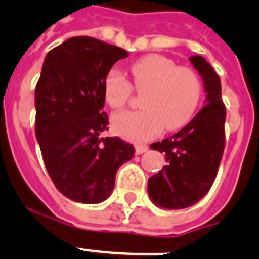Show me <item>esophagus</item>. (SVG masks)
Segmentation results:
<instances>
[{
    "instance_id": "esophagus-1",
    "label": "esophagus",
    "mask_w": 259,
    "mask_h": 259,
    "mask_svg": "<svg viewBox=\"0 0 259 259\" xmlns=\"http://www.w3.org/2000/svg\"><path fill=\"white\" fill-rule=\"evenodd\" d=\"M148 149H149V148H148V145H136V153L137 154L145 153Z\"/></svg>"
}]
</instances>
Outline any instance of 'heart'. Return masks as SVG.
Segmentation results:
<instances>
[{
  "label": "heart",
  "instance_id": "obj_1",
  "mask_svg": "<svg viewBox=\"0 0 259 259\" xmlns=\"http://www.w3.org/2000/svg\"><path fill=\"white\" fill-rule=\"evenodd\" d=\"M133 86L121 71L110 70L103 80L107 105L121 109L133 97V87L141 97L144 109L121 111L111 117L114 133L130 141H148L165 126L177 130L187 125L203 94L197 72L162 55H148L130 67Z\"/></svg>",
  "mask_w": 259,
  "mask_h": 259
}]
</instances>
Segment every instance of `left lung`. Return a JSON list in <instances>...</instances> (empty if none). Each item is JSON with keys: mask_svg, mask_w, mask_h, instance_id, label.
Returning <instances> with one entry per match:
<instances>
[{"mask_svg": "<svg viewBox=\"0 0 259 259\" xmlns=\"http://www.w3.org/2000/svg\"><path fill=\"white\" fill-rule=\"evenodd\" d=\"M189 60L204 82L207 103L180 132L150 145L165 153L166 165L148 180V192L153 203L170 209L193 205L208 192L226 145L221 78L204 58Z\"/></svg>", "mask_w": 259, "mask_h": 259, "instance_id": "1", "label": "left lung"}]
</instances>
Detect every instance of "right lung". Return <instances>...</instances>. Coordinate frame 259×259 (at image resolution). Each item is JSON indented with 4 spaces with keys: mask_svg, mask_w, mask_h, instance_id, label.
Listing matches in <instances>:
<instances>
[{
    "mask_svg": "<svg viewBox=\"0 0 259 259\" xmlns=\"http://www.w3.org/2000/svg\"><path fill=\"white\" fill-rule=\"evenodd\" d=\"M127 52L98 38L78 36L46 56L36 84V138L47 172L66 197L95 204L113 192L115 175L134 146L109 130L103 80Z\"/></svg>",
    "mask_w": 259,
    "mask_h": 259,
    "instance_id": "add662e5",
    "label": "right lung"
}]
</instances>
